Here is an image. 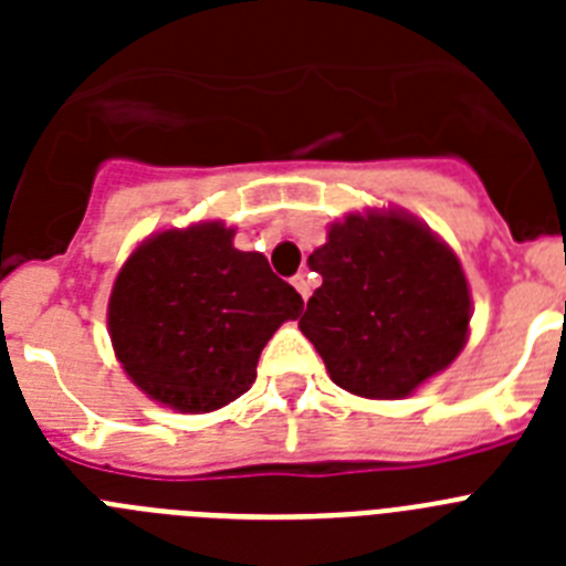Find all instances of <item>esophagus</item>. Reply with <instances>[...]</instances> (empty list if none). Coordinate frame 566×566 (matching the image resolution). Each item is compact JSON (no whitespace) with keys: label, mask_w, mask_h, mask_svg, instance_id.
<instances>
[{"label":"esophagus","mask_w":566,"mask_h":566,"mask_svg":"<svg viewBox=\"0 0 566 566\" xmlns=\"http://www.w3.org/2000/svg\"><path fill=\"white\" fill-rule=\"evenodd\" d=\"M292 283H294V289H297V292H300V297L308 300V294H312V283H308V274L306 272L294 274Z\"/></svg>","instance_id":"34e87169"}]
</instances>
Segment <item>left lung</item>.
Wrapping results in <instances>:
<instances>
[{"instance_id":"1","label":"left lung","mask_w":566,"mask_h":566,"mask_svg":"<svg viewBox=\"0 0 566 566\" xmlns=\"http://www.w3.org/2000/svg\"><path fill=\"white\" fill-rule=\"evenodd\" d=\"M308 266L323 286L300 332L334 382L365 399H402L468 343L470 289L453 249L399 209L332 223Z\"/></svg>"}]
</instances>
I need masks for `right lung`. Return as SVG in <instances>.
<instances>
[{
  "label": "right lung",
  "instance_id": "add662e5",
  "mask_svg": "<svg viewBox=\"0 0 566 566\" xmlns=\"http://www.w3.org/2000/svg\"><path fill=\"white\" fill-rule=\"evenodd\" d=\"M221 221L167 229L135 249L113 283V352L149 399L218 411L252 388L258 359L303 297Z\"/></svg>",
  "mask_w": 566,
  "mask_h": 566
}]
</instances>
